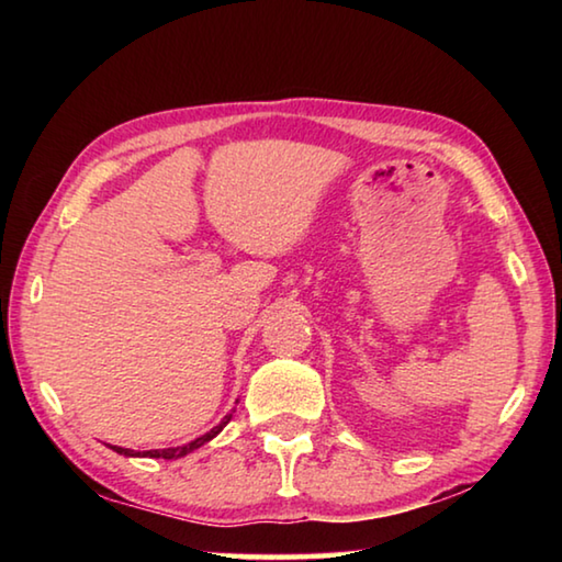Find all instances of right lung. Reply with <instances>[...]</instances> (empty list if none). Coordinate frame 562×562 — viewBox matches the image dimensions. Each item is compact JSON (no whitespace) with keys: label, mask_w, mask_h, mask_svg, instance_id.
Masks as SVG:
<instances>
[{"label":"right lung","mask_w":562,"mask_h":562,"mask_svg":"<svg viewBox=\"0 0 562 562\" xmlns=\"http://www.w3.org/2000/svg\"><path fill=\"white\" fill-rule=\"evenodd\" d=\"M233 418V414H227L221 424L215 426V429H211L207 431L205 436H201V439H195V441H190V443H186V446H176V449H156V451H146V453H133L131 449H121V446H111L113 451L116 453H121V456H148V459H180V456H186V453H190L193 449H201L203 443H207L213 439V436H217L223 431V426L231 422Z\"/></svg>","instance_id":"right-lung-1"}]
</instances>
